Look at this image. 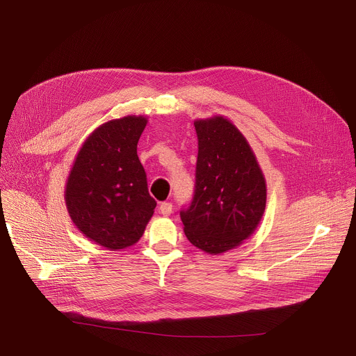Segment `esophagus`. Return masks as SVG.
<instances>
[{
    "label": "esophagus",
    "mask_w": 356,
    "mask_h": 356,
    "mask_svg": "<svg viewBox=\"0 0 356 356\" xmlns=\"http://www.w3.org/2000/svg\"><path fill=\"white\" fill-rule=\"evenodd\" d=\"M159 213L165 217H169L172 213H173V206L172 202H162V204L159 206Z\"/></svg>",
    "instance_id": "obj_1"
}]
</instances>
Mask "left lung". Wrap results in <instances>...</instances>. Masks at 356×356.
<instances>
[{"label": "left lung", "mask_w": 356, "mask_h": 356, "mask_svg": "<svg viewBox=\"0 0 356 356\" xmlns=\"http://www.w3.org/2000/svg\"><path fill=\"white\" fill-rule=\"evenodd\" d=\"M198 155L194 195L180 211L187 239L211 255L257 229L266 207V181L239 129L224 117L194 122Z\"/></svg>", "instance_id": "left-lung-1"}]
</instances>
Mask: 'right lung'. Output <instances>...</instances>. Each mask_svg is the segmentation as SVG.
I'll return each instance as SVG.
<instances>
[{"label": "right lung", "mask_w": 356, "mask_h": 356, "mask_svg": "<svg viewBox=\"0 0 356 356\" xmlns=\"http://www.w3.org/2000/svg\"><path fill=\"white\" fill-rule=\"evenodd\" d=\"M146 124L142 115H127L99 125L83 143L67 177L65 200L72 221L110 250L136 243L156 207L136 154Z\"/></svg>", "instance_id": "right-lung-1"}]
</instances>
